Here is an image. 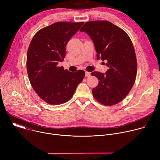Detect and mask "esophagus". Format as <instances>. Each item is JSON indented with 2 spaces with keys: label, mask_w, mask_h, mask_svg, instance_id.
<instances>
[{
  "label": "esophagus",
  "mask_w": 160,
  "mask_h": 160,
  "mask_svg": "<svg viewBox=\"0 0 160 160\" xmlns=\"http://www.w3.org/2000/svg\"><path fill=\"white\" fill-rule=\"evenodd\" d=\"M90 72H85V77H90Z\"/></svg>",
  "instance_id": "34e87169"
}]
</instances>
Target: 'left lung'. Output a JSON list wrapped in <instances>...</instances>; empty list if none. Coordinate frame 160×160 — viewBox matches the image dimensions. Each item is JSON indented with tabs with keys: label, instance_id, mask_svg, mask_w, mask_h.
Returning a JSON list of instances; mask_svg holds the SVG:
<instances>
[{
	"label": "left lung",
	"instance_id": "left-lung-1",
	"mask_svg": "<svg viewBox=\"0 0 160 160\" xmlns=\"http://www.w3.org/2000/svg\"><path fill=\"white\" fill-rule=\"evenodd\" d=\"M92 38L97 59L107 61L105 74L94 72L99 83L92 89L94 98L105 106L122 101L130 92L137 75L138 64L132 42L127 33L108 21L86 22L80 30Z\"/></svg>",
	"mask_w": 160,
	"mask_h": 160
}]
</instances>
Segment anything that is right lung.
<instances>
[{
	"label": "right lung",
	"instance_id": "1",
	"mask_svg": "<svg viewBox=\"0 0 160 160\" xmlns=\"http://www.w3.org/2000/svg\"><path fill=\"white\" fill-rule=\"evenodd\" d=\"M83 22H57L38 31L27 52V68L30 83L38 96L51 105L69 101L83 80V70L70 72L58 66L66 56V46Z\"/></svg>",
	"mask_w": 160,
	"mask_h": 160
}]
</instances>
